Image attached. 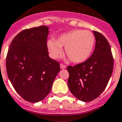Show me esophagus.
<instances>
[{
	"instance_id": "obj_1",
	"label": "esophagus",
	"mask_w": 122,
	"mask_h": 122,
	"mask_svg": "<svg viewBox=\"0 0 122 122\" xmlns=\"http://www.w3.org/2000/svg\"><path fill=\"white\" fill-rule=\"evenodd\" d=\"M60 68L61 69H65V68H66V66L63 64H60Z\"/></svg>"
}]
</instances>
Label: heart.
Returning <instances> with one entry per match:
<instances>
[{"label":"heart","mask_w":122,"mask_h":122,"mask_svg":"<svg viewBox=\"0 0 122 122\" xmlns=\"http://www.w3.org/2000/svg\"><path fill=\"white\" fill-rule=\"evenodd\" d=\"M95 44L93 33L83 30H76L64 33L56 41L50 39L47 47L50 56L57 58L61 54L62 48L70 60L76 63H83L91 56Z\"/></svg>","instance_id":"obj_1"}]
</instances>
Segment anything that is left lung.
I'll return each instance as SVG.
<instances>
[{"label": "left lung", "mask_w": 122, "mask_h": 122, "mask_svg": "<svg viewBox=\"0 0 122 122\" xmlns=\"http://www.w3.org/2000/svg\"><path fill=\"white\" fill-rule=\"evenodd\" d=\"M95 49L86 61L68 66V88L75 97L85 102H91L102 93L111 77L114 60L109 42L102 34L93 31Z\"/></svg>", "instance_id": "1"}]
</instances>
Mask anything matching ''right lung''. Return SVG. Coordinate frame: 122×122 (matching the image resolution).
Returning <instances> with one entry per match:
<instances>
[{"label": "right lung", "mask_w": 122, "mask_h": 122, "mask_svg": "<svg viewBox=\"0 0 122 122\" xmlns=\"http://www.w3.org/2000/svg\"><path fill=\"white\" fill-rule=\"evenodd\" d=\"M46 26L24 30L11 41L6 57L8 78L17 92L31 103L50 93L60 65L48 56Z\"/></svg>", "instance_id": "1"}]
</instances>
